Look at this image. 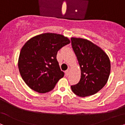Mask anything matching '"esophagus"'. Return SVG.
I'll list each match as a JSON object with an SVG mask.
<instances>
[{
  "label": "esophagus",
  "instance_id": "34e87169",
  "mask_svg": "<svg viewBox=\"0 0 125 125\" xmlns=\"http://www.w3.org/2000/svg\"><path fill=\"white\" fill-rule=\"evenodd\" d=\"M69 73H70V71H69V70H66V71H65V75L66 76H68L69 75Z\"/></svg>",
  "mask_w": 125,
  "mask_h": 125
}]
</instances>
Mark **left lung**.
Returning a JSON list of instances; mask_svg holds the SVG:
<instances>
[{"instance_id":"8db88e82","label":"left lung","mask_w":125,"mask_h":125,"mask_svg":"<svg viewBox=\"0 0 125 125\" xmlns=\"http://www.w3.org/2000/svg\"><path fill=\"white\" fill-rule=\"evenodd\" d=\"M71 40L81 72L79 82L71 86V90L81 97L92 95L107 82L111 69L109 58L101 47L89 40L74 37Z\"/></svg>"}]
</instances>
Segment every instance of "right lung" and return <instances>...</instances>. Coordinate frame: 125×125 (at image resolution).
<instances>
[{
    "instance_id": "right-lung-1",
    "label": "right lung",
    "mask_w": 125,
    "mask_h": 125,
    "mask_svg": "<svg viewBox=\"0 0 125 125\" xmlns=\"http://www.w3.org/2000/svg\"><path fill=\"white\" fill-rule=\"evenodd\" d=\"M70 43L69 38L63 35L48 32L34 36L25 43L20 52L18 68L31 89L39 93L49 92L63 77L56 55Z\"/></svg>"
}]
</instances>
